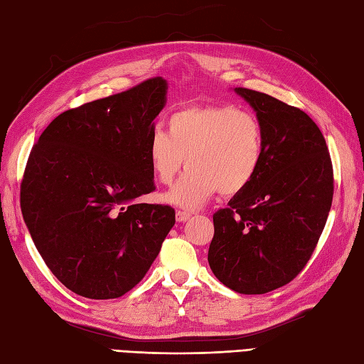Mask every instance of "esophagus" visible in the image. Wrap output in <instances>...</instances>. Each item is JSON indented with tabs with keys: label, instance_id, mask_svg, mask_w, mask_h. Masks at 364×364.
I'll return each mask as SVG.
<instances>
[{
	"label": "esophagus",
	"instance_id": "1",
	"mask_svg": "<svg viewBox=\"0 0 364 364\" xmlns=\"http://www.w3.org/2000/svg\"><path fill=\"white\" fill-rule=\"evenodd\" d=\"M176 222H184L191 218V214L188 211H176Z\"/></svg>",
	"mask_w": 364,
	"mask_h": 364
}]
</instances>
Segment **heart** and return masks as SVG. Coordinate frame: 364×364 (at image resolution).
I'll list each match as a JSON object with an SVG mask.
<instances>
[{
	"instance_id": "obj_1",
	"label": "heart",
	"mask_w": 364,
	"mask_h": 364,
	"mask_svg": "<svg viewBox=\"0 0 364 364\" xmlns=\"http://www.w3.org/2000/svg\"><path fill=\"white\" fill-rule=\"evenodd\" d=\"M146 158L161 184L172 183L188 162L191 168L164 200L194 210L218 191L236 196L250 186L264 158L262 128L253 114L236 106H188L170 115L167 134L151 131Z\"/></svg>"
}]
</instances>
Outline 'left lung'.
I'll return each instance as SVG.
<instances>
[{"mask_svg":"<svg viewBox=\"0 0 364 364\" xmlns=\"http://www.w3.org/2000/svg\"><path fill=\"white\" fill-rule=\"evenodd\" d=\"M235 92L257 112L264 158L250 186L214 213L208 262L227 288L266 294L310 261L333 200V167L310 115L262 92Z\"/></svg>","mask_w":364,"mask_h":364,"instance_id":"8db88e82","label":"left lung"}]
</instances>
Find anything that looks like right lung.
Returning a JSON list of instances; mask_svg holds the SVG:
<instances>
[{
	"mask_svg": "<svg viewBox=\"0 0 364 364\" xmlns=\"http://www.w3.org/2000/svg\"><path fill=\"white\" fill-rule=\"evenodd\" d=\"M167 82L150 78L59 114L34 144L20 186L31 237L53 275L87 299H117L149 272L175 225L154 191L146 142Z\"/></svg>",
	"mask_w": 364,
	"mask_h": 364,
	"instance_id": "obj_1",
	"label": "right lung"
}]
</instances>
